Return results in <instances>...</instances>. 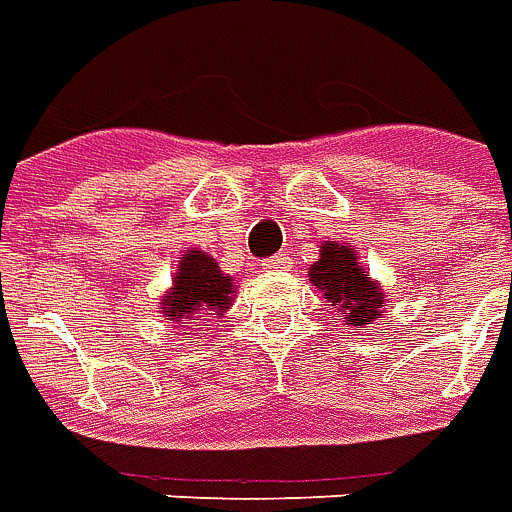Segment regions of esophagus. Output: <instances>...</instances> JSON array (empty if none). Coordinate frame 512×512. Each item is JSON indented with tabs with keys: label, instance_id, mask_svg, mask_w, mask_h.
<instances>
[{
	"label": "esophagus",
	"instance_id": "obj_1",
	"mask_svg": "<svg viewBox=\"0 0 512 512\" xmlns=\"http://www.w3.org/2000/svg\"><path fill=\"white\" fill-rule=\"evenodd\" d=\"M294 261L289 253H278V256H272V259L264 261V270L267 272H278V270H289Z\"/></svg>",
	"mask_w": 512,
	"mask_h": 512
}]
</instances>
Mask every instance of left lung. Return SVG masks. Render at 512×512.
I'll use <instances>...</instances> for the list:
<instances>
[{
  "instance_id": "left-lung-1",
  "label": "left lung",
  "mask_w": 512,
  "mask_h": 512,
  "mask_svg": "<svg viewBox=\"0 0 512 512\" xmlns=\"http://www.w3.org/2000/svg\"><path fill=\"white\" fill-rule=\"evenodd\" d=\"M308 281L324 294L349 327H371L384 316L387 292L365 272L349 242L324 240L319 259L308 267Z\"/></svg>"
}]
</instances>
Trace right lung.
<instances>
[{"mask_svg": "<svg viewBox=\"0 0 512 512\" xmlns=\"http://www.w3.org/2000/svg\"><path fill=\"white\" fill-rule=\"evenodd\" d=\"M234 297V278L220 270L210 253L190 248L182 253L171 286L160 297V313L179 327H199L204 316L220 319Z\"/></svg>", "mask_w": 512, "mask_h": 512, "instance_id": "right-lung-1", "label": "right lung"}]
</instances>
